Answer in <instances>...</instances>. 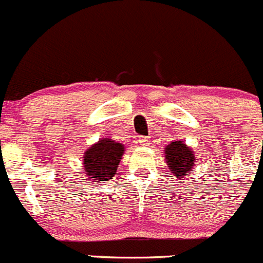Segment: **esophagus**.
<instances>
[{
  "label": "esophagus",
  "instance_id": "obj_1",
  "mask_svg": "<svg viewBox=\"0 0 263 263\" xmlns=\"http://www.w3.org/2000/svg\"><path fill=\"white\" fill-rule=\"evenodd\" d=\"M139 143L142 145H148V144H151V139L148 137H142L139 139Z\"/></svg>",
  "mask_w": 263,
  "mask_h": 263
}]
</instances>
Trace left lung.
I'll return each instance as SVG.
<instances>
[{"label":"left lung","mask_w":263,"mask_h":263,"mask_svg":"<svg viewBox=\"0 0 263 263\" xmlns=\"http://www.w3.org/2000/svg\"><path fill=\"white\" fill-rule=\"evenodd\" d=\"M165 157L168 168L178 179L185 178L196 165L194 152L180 140H174L165 148Z\"/></svg>","instance_id":"1"}]
</instances>
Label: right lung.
<instances>
[{"mask_svg": "<svg viewBox=\"0 0 263 263\" xmlns=\"http://www.w3.org/2000/svg\"><path fill=\"white\" fill-rule=\"evenodd\" d=\"M124 149L125 148L121 143L114 142L110 138H102L85 151L83 156L84 174L89 179L98 181L112 179L124 155Z\"/></svg>", "mask_w": 263, "mask_h": 263, "instance_id": "1", "label": "right lung"}]
</instances>
